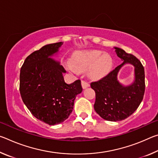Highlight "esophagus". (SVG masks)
Here are the masks:
<instances>
[{"label": "esophagus", "instance_id": "1", "mask_svg": "<svg viewBox=\"0 0 158 158\" xmlns=\"http://www.w3.org/2000/svg\"><path fill=\"white\" fill-rule=\"evenodd\" d=\"M81 86L83 89H86L87 87L89 86V84L87 81H84V80H81Z\"/></svg>", "mask_w": 158, "mask_h": 158}]
</instances>
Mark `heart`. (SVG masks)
Instances as JSON below:
<instances>
[{
  "label": "heart",
  "instance_id": "heart-1",
  "mask_svg": "<svg viewBox=\"0 0 158 158\" xmlns=\"http://www.w3.org/2000/svg\"><path fill=\"white\" fill-rule=\"evenodd\" d=\"M111 65V58L100 51H87L76 53L68 68L74 73L89 69V76L92 79H100L107 73Z\"/></svg>",
  "mask_w": 158,
  "mask_h": 158
}]
</instances>
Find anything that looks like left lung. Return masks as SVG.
<instances>
[{
	"label": "left lung",
	"mask_w": 158,
	"mask_h": 158,
	"mask_svg": "<svg viewBox=\"0 0 158 158\" xmlns=\"http://www.w3.org/2000/svg\"><path fill=\"white\" fill-rule=\"evenodd\" d=\"M114 48L123 63L103 78L90 83V86L95 92L94 109L97 114L106 121H120L131 116L142 101L145 73L142 64L135 56L120 48ZM126 63L135 66V79L132 85L123 87L117 81V74Z\"/></svg>",
	"instance_id": "1"
}]
</instances>
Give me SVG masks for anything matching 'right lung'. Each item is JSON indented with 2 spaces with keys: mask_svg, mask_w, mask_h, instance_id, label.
Masks as SVG:
<instances>
[{
  "mask_svg": "<svg viewBox=\"0 0 158 158\" xmlns=\"http://www.w3.org/2000/svg\"><path fill=\"white\" fill-rule=\"evenodd\" d=\"M62 42L47 44L26 58L20 70L19 90L22 100L33 116L50 125L59 124L73 110L82 87L79 79L70 84L64 81L65 69L49 58Z\"/></svg>",
  "mask_w": 158,
  "mask_h": 158,
  "instance_id": "right-lung-1",
  "label": "right lung"
}]
</instances>
